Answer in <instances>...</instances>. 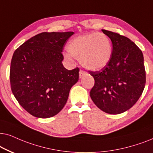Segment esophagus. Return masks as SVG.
I'll list each match as a JSON object with an SVG mask.
<instances>
[{
    "label": "esophagus",
    "instance_id": "esophagus-1",
    "mask_svg": "<svg viewBox=\"0 0 153 153\" xmlns=\"http://www.w3.org/2000/svg\"><path fill=\"white\" fill-rule=\"evenodd\" d=\"M85 74H86V73H85V71L80 70V72H79V76H80V78H83V77L85 76Z\"/></svg>",
    "mask_w": 153,
    "mask_h": 153
}]
</instances>
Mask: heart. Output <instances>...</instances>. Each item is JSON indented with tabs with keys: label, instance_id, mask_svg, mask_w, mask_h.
<instances>
[{
	"label": "heart",
	"instance_id": "heart-1",
	"mask_svg": "<svg viewBox=\"0 0 153 153\" xmlns=\"http://www.w3.org/2000/svg\"><path fill=\"white\" fill-rule=\"evenodd\" d=\"M66 60L78 59L80 64L87 70L99 71L108 64L112 56V42L103 33H91L73 38L67 45Z\"/></svg>",
	"mask_w": 153,
	"mask_h": 153
}]
</instances>
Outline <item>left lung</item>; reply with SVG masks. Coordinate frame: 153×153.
<instances>
[{
	"label": "left lung",
	"mask_w": 153,
	"mask_h": 153,
	"mask_svg": "<svg viewBox=\"0 0 153 153\" xmlns=\"http://www.w3.org/2000/svg\"><path fill=\"white\" fill-rule=\"evenodd\" d=\"M101 30L111 39L113 52L104 68L89 71L95 80L90 97L101 111L116 115L131 108L143 93L146 84L143 55L128 38Z\"/></svg>",
	"instance_id": "left-lung-1"
}]
</instances>
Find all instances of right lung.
I'll return each instance as SVG.
<instances>
[{
  "instance_id": "add662e5",
  "label": "right lung",
  "mask_w": 153,
  "mask_h": 153,
  "mask_svg": "<svg viewBox=\"0 0 153 153\" xmlns=\"http://www.w3.org/2000/svg\"><path fill=\"white\" fill-rule=\"evenodd\" d=\"M74 32H43L24 42L14 52L10 64L11 89L30 115L49 118L62 111L79 68L67 70L62 52Z\"/></svg>"
}]
</instances>
